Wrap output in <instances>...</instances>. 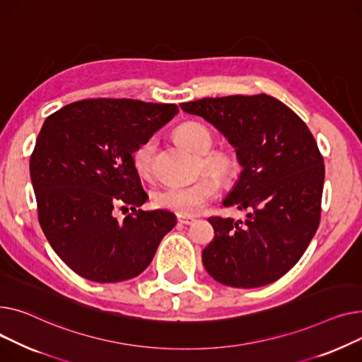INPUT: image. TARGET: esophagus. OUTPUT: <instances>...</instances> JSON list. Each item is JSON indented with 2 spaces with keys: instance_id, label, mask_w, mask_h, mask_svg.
<instances>
[{
  "instance_id": "esophagus-1",
  "label": "esophagus",
  "mask_w": 362,
  "mask_h": 362,
  "mask_svg": "<svg viewBox=\"0 0 362 362\" xmlns=\"http://www.w3.org/2000/svg\"><path fill=\"white\" fill-rule=\"evenodd\" d=\"M177 221H178V223H181V225H191L196 219H194V218H189V216H181V215H178V216H177Z\"/></svg>"
}]
</instances>
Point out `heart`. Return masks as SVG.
I'll list each match as a JSON object with an SVG mask.
<instances>
[{"label": "heart", "instance_id": "obj_1", "mask_svg": "<svg viewBox=\"0 0 362 362\" xmlns=\"http://www.w3.org/2000/svg\"><path fill=\"white\" fill-rule=\"evenodd\" d=\"M174 137L187 151L200 155L203 168L216 178L204 175L189 185H168L156 191L153 202L158 207L175 211L181 216H193L218 196L219 184L216 178L226 182L233 177L238 168V159L229 148L210 151L214 146V134L203 124L185 122L175 130ZM153 153V140H146L133 152V165L140 177L148 178L152 175Z\"/></svg>", "mask_w": 362, "mask_h": 362}]
</instances>
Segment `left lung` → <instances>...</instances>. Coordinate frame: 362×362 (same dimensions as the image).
Returning <instances> with one entry per match:
<instances>
[{
  "mask_svg": "<svg viewBox=\"0 0 362 362\" xmlns=\"http://www.w3.org/2000/svg\"><path fill=\"white\" fill-rule=\"evenodd\" d=\"M180 106L221 132L243 166L222 204L247 210V219L209 218L215 238L202 252L204 269L232 288L278 281L303 257L320 222L325 165L311 132L264 93Z\"/></svg>",
  "mask_w": 362,
  "mask_h": 362,
  "instance_id": "8db88e82",
  "label": "left lung"
}]
</instances>
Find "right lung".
Wrapping results in <instances>:
<instances>
[{
  "label": "right lung",
  "mask_w": 362,
  "mask_h": 362,
  "mask_svg": "<svg viewBox=\"0 0 362 362\" xmlns=\"http://www.w3.org/2000/svg\"><path fill=\"white\" fill-rule=\"evenodd\" d=\"M178 114L175 103L80 100L49 115L30 156L39 223L58 257L81 278L114 284L139 276L177 218L137 210L148 196L133 152ZM132 206L118 221L114 205Z\"/></svg>",
  "instance_id": "obj_1"
}]
</instances>
